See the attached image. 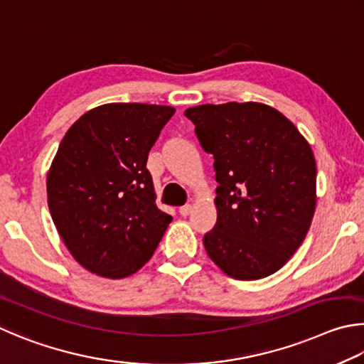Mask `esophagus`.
Here are the masks:
<instances>
[{
    "label": "esophagus",
    "instance_id": "1",
    "mask_svg": "<svg viewBox=\"0 0 364 364\" xmlns=\"http://www.w3.org/2000/svg\"><path fill=\"white\" fill-rule=\"evenodd\" d=\"M190 213H192V206H190V205H186V206H182L181 209H178V214H181L182 218H187Z\"/></svg>",
    "mask_w": 364,
    "mask_h": 364
}]
</instances>
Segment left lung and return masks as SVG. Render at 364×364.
<instances>
[{
	"mask_svg": "<svg viewBox=\"0 0 364 364\" xmlns=\"http://www.w3.org/2000/svg\"><path fill=\"white\" fill-rule=\"evenodd\" d=\"M201 149L214 156L218 224L208 256L235 279L278 272L304 243L316 208V163L297 127L260 102L190 107Z\"/></svg>",
	"mask_w": 364,
	"mask_h": 364,
	"instance_id": "obj_1",
	"label": "left lung"
}]
</instances>
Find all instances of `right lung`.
<instances>
[{"label": "right lung", "mask_w": 364, "mask_h": 364, "mask_svg": "<svg viewBox=\"0 0 364 364\" xmlns=\"http://www.w3.org/2000/svg\"><path fill=\"white\" fill-rule=\"evenodd\" d=\"M176 108L105 104L70 126L50 163L48 205L73 259L121 279L149 262L172 218L156 206L146 159Z\"/></svg>", "instance_id": "right-lung-1"}]
</instances>
